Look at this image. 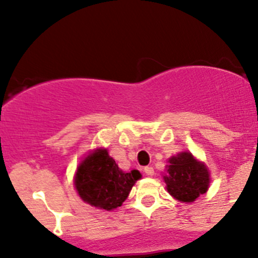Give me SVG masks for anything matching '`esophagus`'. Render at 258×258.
I'll return each instance as SVG.
<instances>
[{"instance_id":"1","label":"esophagus","mask_w":258,"mask_h":258,"mask_svg":"<svg viewBox=\"0 0 258 258\" xmlns=\"http://www.w3.org/2000/svg\"><path fill=\"white\" fill-rule=\"evenodd\" d=\"M145 173L147 176H153L155 170H153V167H151V166H147V167H145Z\"/></svg>"}]
</instances>
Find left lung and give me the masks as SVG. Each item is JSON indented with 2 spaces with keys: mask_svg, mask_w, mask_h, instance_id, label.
I'll return each mask as SVG.
<instances>
[{
  "mask_svg": "<svg viewBox=\"0 0 258 258\" xmlns=\"http://www.w3.org/2000/svg\"><path fill=\"white\" fill-rule=\"evenodd\" d=\"M167 175L163 176L167 191L176 200L194 202L207 191L210 173L206 166L197 161L189 152L178 153L168 160Z\"/></svg>",
  "mask_w": 258,
  "mask_h": 258,
  "instance_id": "obj_1",
  "label": "left lung"
}]
</instances>
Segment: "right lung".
I'll list each match as a JSON object with an SVG mask.
<instances>
[{"mask_svg":"<svg viewBox=\"0 0 258 258\" xmlns=\"http://www.w3.org/2000/svg\"><path fill=\"white\" fill-rule=\"evenodd\" d=\"M139 178H141L139 171L123 172L108 156L107 150H97L79 166L75 186L83 201L111 211L121 206Z\"/></svg>","mask_w":258,"mask_h":258,"instance_id":"right-lung-1","label":"right lung"}]
</instances>
